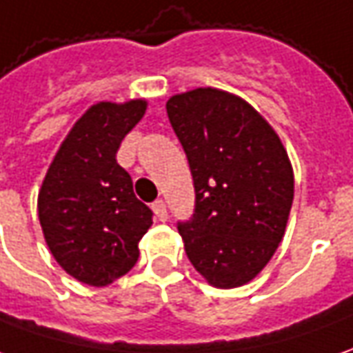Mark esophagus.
<instances>
[{
  "instance_id": "1",
  "label": "esophagus",
  "mask_w": 353,
  "mask_h": 353,
  "mask_svg": "<svg viewBox=\"0 0 353 353\" xmlns=\"http://www.w3.org/2000/svg\"><path fill=\"white\" fill-rule=\"evenodd\" d=\"M152 210H154V214L160 222H166L168 220V208H166V203L162 201V199H158L152 203Z\"/></svg>"
}]
</instances>
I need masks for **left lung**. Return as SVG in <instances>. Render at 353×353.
I'll list each match as a JSON object with an SVG mask.
<instances>
[{"instance_id":"1","label":"left lung","mask_w":353,"mask_h":353,"mask_svg":"<svg viewBox=\"0 0 353 353\" xmlns=\"http://www.w3.org/2000/svg\"><path fill=\"white\" fill-rule=\"evenodd\" d=\"M166 112L195 187L193 214L177 222L187 257L212 286H243L284 237L294 201L286 150L253 108L224 90L172 96Z\"/></svg>"}]
</instances>
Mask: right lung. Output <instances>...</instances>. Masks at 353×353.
Returning a JSON list of instances; mask_svg holds the SVG:
<instances>
[{
  "instance_id": "1",
  "label": "right lung",
  "mask_w": 353,
  "mask_h": 353,
  "mask_svg": "<svg viewBox=\"0 0 353 353\" xmlns=\"http://www.w3.org/2000/svg\"><path fill=\"white\" fill-rule=\"evenodd\" d=\"M145 110L143 100L90 108L63 141L38 195L52 255L88 286H108L135 267L139 241L152 224V210L116 160Z\"/></svg>"
}]
</instances>
